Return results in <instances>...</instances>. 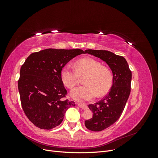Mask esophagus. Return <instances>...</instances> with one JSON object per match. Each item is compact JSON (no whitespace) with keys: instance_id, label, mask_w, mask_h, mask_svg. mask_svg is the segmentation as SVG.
I'll return each mask as SVG.
<instances>
[{"instance_id":"34e87169","label":"esophagus","mask_w":158,"mask_h":158,"mask_svg":"<svg viewBox=\"0 0 158 158\" xmlns=\"http://www.w3.org/2000/svg\"><path fill=\"white\" fill-rule=\"evenodd\" d=\"M78 106H79L81 109H84V110L88 109V106H86V105H84V104H80V103H78Z\"/></svg>"}]
</instances>
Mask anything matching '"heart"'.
I'll list each match as a JSON object with an SVG mask.
<instances>
[{"label": "heart", "mask_w": 158, "mask_h": 158, "mask_svg": "<svg viewBox=\"0 0 158 158\" xmlns=\"http://www.w3.org/2000/svg\"><path fill=\"white\" fill-rule=\"evenodd\" d=\"M60 76L63 84L69 89L78 84L80 76H86L85 85L73 89L70 93L72 98L80 102L90 101L96 94L98 97L107 94L113 81L111 70L93 58L77 60L75 68L70 64L65 65L61 70Z\"/></svg>", "instance_id": "heart-1"}]
</instances>
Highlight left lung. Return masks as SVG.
<instances>
[{
	"label": "left lung",
	"mask_w": 158,
	"mask_h": 158,
	"mask_svg": "<svg viewBox=\"0 0 158 158\" xmlns=\"http://www.w3.org/2000/svg\"><path fill=\"white\" fill-rule=\"evenodd\" d=\"M84 53L92 55L106 62L113 73L111 89L103 99L95 104L88 105L93 117L85 121V126L89 130L102 131L120 118L131 93L132 72L126 59L112 52L87 49Z\"/></svg>",
	"instance_id": "1"
}]
</instances>
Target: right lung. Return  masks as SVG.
Returning a JSON list of instances; mask_svg holds the SVG:
<instances>
[{
    "instance_id": "right-lung-1",
    "label": "right lung",
    "mask_w": 158,
    "mask_h": 158,
    "mask_svg": "<svg viewBox=\"0 0 158 158\" xmlns=\"http://www.w3.org/2000/svg\"><path fill=\"white\" fill-rule=\"evenodd\" d=\"M84 51L47 49L33 52L20 69L18 80L22 109L28 119L38 128L50 130L63 121L75 102L65 99L67 91L61 79V70Z\"/></svg>"
}]
</instances>
